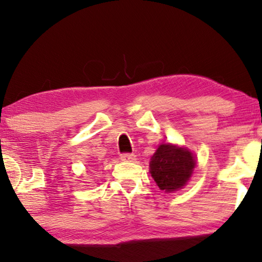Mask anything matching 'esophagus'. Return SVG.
<instances>
[{"mask_svg": "<svg viewBox=\"0 0 262 262\" xmlns=\"http://www.w3.org/2000/svg\"><path fill=\"white\" fill-rule=\"evenodd\" d=\"M120 160L121 161H126V162H132V161L136 160V155H135V154H130V152L121 154Z\"/></svg>", "mask_w": 262, "mask_h": 262, "instance_id": "34e87169", "label": "esophagus"}]
</instances>
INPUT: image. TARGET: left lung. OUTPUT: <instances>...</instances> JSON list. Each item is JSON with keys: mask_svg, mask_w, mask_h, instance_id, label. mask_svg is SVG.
I'll return each mask as SVG.
<instances>
[{"mask_svg": "<svg viewBox=\"0 0 262 262\" xmlns=\"http://www.w3.org/2000/svg\"><path fill=\"white\" fill-rule=\"evenodd\" d=\"M194 166V157L187 149L161 144L150 161V174L160 189L171 192L186 185Z\"/></svg>", "mask_w": 262, "mask_h": 262, "instance_id": "left-lung-1", "label": "left lung"}]
</instances>
